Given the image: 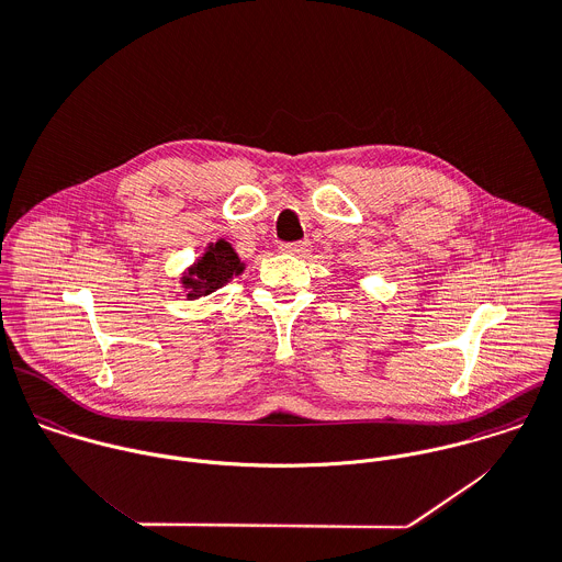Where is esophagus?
Masks as SVG:
<instances>
[{
  "mask_svg": "<svg viewBox=\"0 0 562 562\" xmlns=\"http://www.w3.org/2000/svg\"><path fill=\"white\" fill-rule=\"evenodd\" d=\"M310 248H312L310 239H301V241H290V244H281V250H283V252H290V255H299V257L307 255V252H310Z\"/></svg>",
  "mask_w": 562,
  "mask_h": 562,
  "instance_id": "obj_1",
  "label": "esophagus"
}]
</instances>
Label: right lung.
I'll use <instances>...</instances> for the list:
<instances>
[{"mask_svg":"<svg viewBox=\"0 0 562 562\" xmlns=\"http://www.w3.org/2000/svg\"><path fill=\"white\" fill-rule=\"evenodd\" d=\"M244 270V263L239 261L237 252L231 248L228 241L220 239L215 244H209L204 255L191 266L188 274L183 277V288L188 290V299H200L224 283H228L233 277H237Z\"/></svg>","mask_w":562,"mask_h":562,"instance_id":"obj_1","label":"right lung"}]
</instances>
